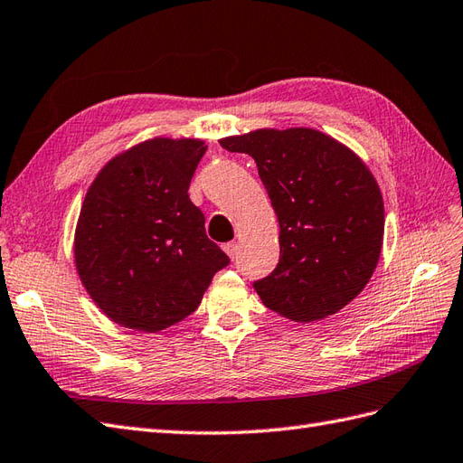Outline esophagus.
I'll return each instance as SVG.
<instances>
[{"mask_svg": "<svg viewBox=\"0 0 463 463\" xmlns=\"http://www.w3.org/2000/svg\"><path fill=\"white\" fill-rule=\"evenodd\" d=\"M222 250L227 252L231 258H236V254H239V242H227V244H222Z\"/></svg>", "mask_w": 463, "mask_h": 463, "instance_id": "obj_1", "label": "esophagus"}]
</instances>
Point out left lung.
<instances>
[{"mask_svg": "<svg viewBox=\"0 0 463 463\" xmlns=\"http://www.w3.org/2000/svg\"><path fill=\"white\" fill-rule=\"evenodd\" d=\"M219 142L254 158L279 221V262L254 281L260 299L298 323L338 313L382 254L385 213L372 172L315 128H258Z\"/></svg>", "mask_w": 463, "mask_h": 463, "instance_id": "8db88e82", "label": "left lung"}]
</instances>
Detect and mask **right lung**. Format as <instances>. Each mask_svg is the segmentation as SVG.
Instances as JSON below:
<instances>
[{
    "label": "right lung",
    "instance_id": "obj_1",
    "mask_svg": "<svg viewBox=\"0 0 463 463\" xmlns=\"http://www.w3.org/2000/svg\"><path fill=\"white\" fill-rule=\"evenodd\" d=\"M207 146L152 138L103 165L81 203L74 258L113 323L158 333L192 315L229 256L207 239L189 182Z\"/></svg>",
    "mask_w": 463,
    "mask_h": 463
}]
</instances>
